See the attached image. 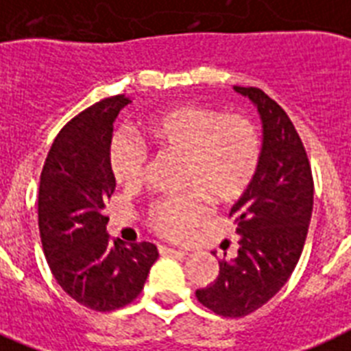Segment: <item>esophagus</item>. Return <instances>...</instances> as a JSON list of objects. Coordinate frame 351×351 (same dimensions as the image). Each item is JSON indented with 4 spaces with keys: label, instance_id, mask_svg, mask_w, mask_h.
Returning <instances> with one entry per match:
<instances>
[{
    "label": "esophagus",
    "instance_id": "esophagus-1",
    "mask_svg": "<svg viewBox=\"0 0 351 351\" xmlns=\"http://www.w3.org/2000/svg\"><path fill=\"white\" fill-rule=\"evenodd\" d=\"M159 251L165 254H178V256H188V251H182V249L176 247H159Z\"/></svg>",
    "mask_w": 351,
    "mask_h": 351
}]
</instances>
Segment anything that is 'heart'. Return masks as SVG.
I'll return each mask as SVG.
<instances>
[{"label": "heart", "mask_w": 351, "mask_h": 351, "mask_svg": "<svg viewBox=\"0 0 351 351\" xmlns=\"http://www.w3.org/2000/svg\"><path fill=\"white\" fill-rule=\"evenodd\" d=\"M145 134L159 150L184 159V186L201 190L215 202H231L244 195L258 172V129L242 114H222L202 104H181L149 118ZM109 169L121 186H140L147 169V150L140 141L118 132L109 145ZM206 215V202L193 190L156 202L149 222L165 239L182 240Z\"/></svg>", "instance_id": "heart-1"}]
</instances>
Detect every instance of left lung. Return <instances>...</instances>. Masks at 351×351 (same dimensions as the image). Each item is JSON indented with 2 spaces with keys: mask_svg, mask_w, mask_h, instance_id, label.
Instances as JSON below:
<instances>
[{
  "mask_svg": "<svg viewBox=\"0 0 351 351\" xmlns=\"http://www.w3.org/2000/svg\"><path fill=\"white\" fill-rule=\"evenodd\" d=\"M256 106L262 120V158L253 184L231 208L240 234L237 258L219 262V276L195 296L224 317H242L291 278L305 245L314 179L305 147L291 118L258 88L233 86Z\"/></svg>",
  "mask_w": 351,
  "mask_h": 351,
  "instance_id": "1",
  "label": "left lung"
}]
</instances>
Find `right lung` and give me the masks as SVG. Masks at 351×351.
I'll use <instances>...</instances> for the list:
<instances>
[{
  "label": "right lung",
  "mask_w": 351,
  "mask_h": 351,
  "mask_svg": "<svg viewBox=\"0 0 351 351\" xmlns=\"http://www.w3.org/2000/svg\"><path fill=\"white\" fill-rule=\"evenodd\" d=\"M104 98L68 121L40 172L39 233L62 291L91 311L109 312L140 296L159 253L154 244L111 242L104 215L117 181L109 169L112 123L129 104Z\"/></svg>",
  "instance_id": "obj_1"
}]
</instances>
